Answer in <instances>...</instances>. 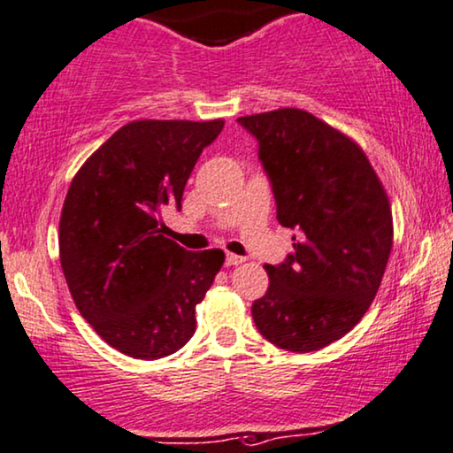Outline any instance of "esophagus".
I'll return each instance as SVG.
<instances>
[{"label": "esophagus", "mask_w": 453, "mask_h": 453, "mask_svg": "<svg viewBox=\"0 0 453 453\" xmlns=\"http://www.w3.org/2000/svg\"><path fill=\"white\" fill-rule=\"evenodd\" d=\"M244 261V257H238V255H232V253H227L226 255V265L230 267V265H240V263Z\"/></svg>", "instance_id": "esophagus-1"}]
</instances>
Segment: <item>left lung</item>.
<instances>
[{"mask_svg":"<svg viewBox=\"0 0 453 453\" xmlns=\"http://www.w3.org/2000/svg\"><path fill=\"white\" fill-rule=\"evenodd\" d=\"M238 123L259 142L280 226L296 230L293 255L265 265L255 326L286 351H318L345 336L379 293L393 246L388 196L362 148L311 112L278 108Z\"/></svg>","mask_w":453,"mask_h":453,"instance_id":"left-lung-1","label":"left lung"}]
</instances>
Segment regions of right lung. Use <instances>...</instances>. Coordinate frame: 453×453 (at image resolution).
I'll return each instance as SVG.
<instances>
[{
    "label": "right lung",
    "instance_id": "add662e5",
    "mask_svg": "<svg viewBox=\"0 0 453 453\" xmlns=\"http://www.w3.org/2000/svg\"><path fill=\"white\" fill-rule=\"evenodd\" d=\"M223 121H134L73 177L60 215V263L79 313L135 359L175 353L196 330V305L223 265L221 249L192 250L163 234L160 211L181 209L188 177Z\"/></svg>",
    "mask_w": 453,
    "mask_h": 453
}]
</instances>
